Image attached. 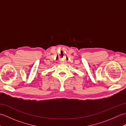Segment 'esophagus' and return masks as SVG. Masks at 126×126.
<instances>
[{
  "label": "esophagus",
  "instance_id": "1",
  "mask_svg": "<svg viewBox=\"0 0 126 126\" xmlns=\"http://www.w3.org/2000/svg\"><path fill=\"white\" fill-rule=\"evenodd\" d=\"M61 63H63V61H61Z\"/></svg>",
  "mask_w": 126,
  "mask_h": 126
}]
</instances>
